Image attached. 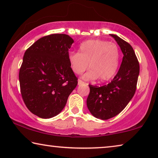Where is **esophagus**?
Returning <instances> with one entry per match:
<instances>
[{
  "label": "esophagus",
  "instance_id": "esophagus-1",
  "mask_svg": "<svg viewBox=\"0 0 158 158\" xmlns=\"http://www.w3.org/2000/svg\"><path fill=\"white\" fill-rule=\"evenodd\" d=\"M84 83H85V82L82 81H81V79L78 80V85H82V84H84Z\"/></svg>",
  "mask_w": 158,
  "mask_h": 158
}]
</instances>
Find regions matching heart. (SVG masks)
<instances>
[{
    "label": "heart",
    "instance_id": "1",
    "mask_svg": "<svg viewBox=\"0 0 158 158\" xmlns=\"http://www.w3.org/2000/svg\"><path fill=\"white\" fill-rule=\"evenodd\" d=\"M120 51L117 45L108 41L91 40L82 43L79 52H71L69 60L75 73L81 74L89 64L90 70L85 75L86 79L108 81L115 76L120 61Z\"/></svg>",
    "mask_w": 158,
    "mask_h": 158
}]
</instances>
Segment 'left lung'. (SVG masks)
I'll list each match as a JSON object with an SVG mask.
<instances>
[{
  "label": "left lung",
  "instance_id": "left-lung-1",
  "mask_svg": "<svg viewBox=\"0 0 158 158\" xmlns=\"http://www.w3.org/2000/svg\"><path fill=\"white\" fill-rule=\"evenodd\" d=\"M119 46L123 56L120 69L111 82L98 87L89 85L87 106L94 117L106 120L118 114L134 95L140 72L139 62L131 46L110 35Z\"/></svg>",
  "mask_w": 158,
  "mask_h": 158
}]
</instances>
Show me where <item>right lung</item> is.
I'll return each mask as SVG.
<instances>
[{
  "label": "right lung",
  "mask_w": 158,
  "mask_h": 158,
  "mask_svg": "<svg viewBox=\"0 0 158 158\" xmlns=\"http://www.w3.org/2000/svg\"><path fill=\"white\" fill-rule=\"evenodd\" d=\"M73 40L65 34L43 37L26 50L19 72L22 98L42 118L56 116L77 85L69 60Z\"/></svg>",
  "instance_id": "obj_1"
}]
</instances>
